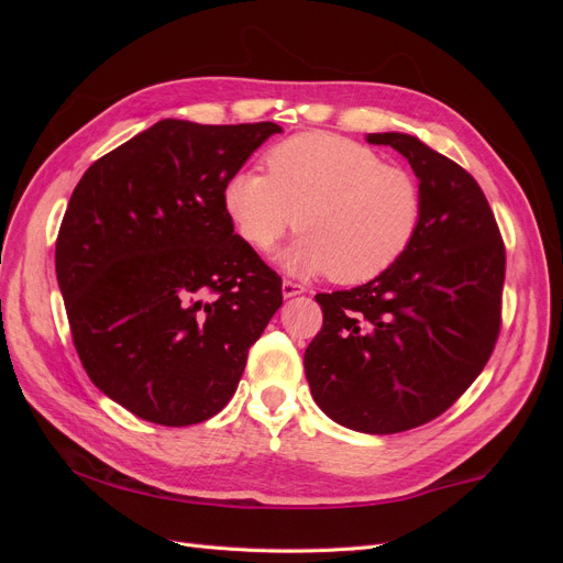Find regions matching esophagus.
I'll use <instances>...</instances> for the list:
<instances>
[{"label":"esophagus","mask_w":563,"mask_h":563,"mask_svg":"<svg viewBox=\"0 0 563 563\" xmlns=\"http://www.w3.org/2000/svg\"><path fill=\"white\" fill-rule=\"evenodd\" d=\"M305 291V288H302V284H296V282H284L282 284V296L284 298H294V296H300Z\"/></svg>","instance_id":"esophagus-1"}]
</instances>
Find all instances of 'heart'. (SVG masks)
Masks as SVG:
<instances>
[{"label": "heart", "mask_w": 563, "mask_h": 563, "mask_svg": "<svg viewBox=\"0 0 563 563\" xmlns=\"http://www.w3.org/2000/svg\"><path fill=\"white\" fill-rule=\"evenodd\" d=\"M265 164L267 174L242 168L225 180L223 209L236 234L261 253L300 228L279 255L291 275L331 272L333 282L362 284L413 244L422 220L420 185L371 147L335 133H298L269 147Z\"/></svg>", "instance_id": "b5f03b06"}]
</instances>
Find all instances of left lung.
Masks as SVG:
<instances>
[{"label":"left lung","instance_id":"1","mask_svg":"<svg viewBox=\"0 0 563 563\" xmlns=\"http://www.w3.org/2000/svg\"><path fill=\"white\" fill-rule=\"evenodd\" d=\"M366 141L411 164L422 220L383 275L314 298L323 327L305 350V376L338 424L395 434L444 413L484 371L500 331L505 246L463 166L408 133Z\"/></svg>","mask_w":563,"mask_h":563}]
</instances>
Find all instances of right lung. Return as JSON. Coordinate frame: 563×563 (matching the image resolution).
<instances>
[{"label": "right lung", "instance_id": "1", "mask_svg": "<svg viewBox=\"0 0 563 563\" xmlns=\"http://www.w3.org/2000/svg\"><path fill=\"white\" fill-rule=\"evenodd\" d=\"M272 122L162 119L89 166L67 203L56 277L79 360L106 397L185 428L234 395L282 279L223 209Z\"/></svg>", "mask_w": 563, "mask_h": 563}]
</instances>
